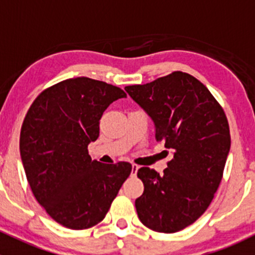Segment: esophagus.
Segmentation results:
<instances>
[{
	"label": "esophagus",
	"mask_w": 255,
	"mask_h": 255,
	"mask_svg": "<svg viewBox=\"0 0 255 255\" xmlns=\"http://www.w3.org/2000/svg\"><path fill=\"white\" fill-rule=\"evenodd\" d=\"M138 169H139V166H138L137 164H133V165H132V175L133 176H135V174H137Z\"/></svg>",
	"instance_id": "obj_1"
}]
</instances>
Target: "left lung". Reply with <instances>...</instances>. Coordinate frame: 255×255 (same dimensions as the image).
<instances>
[{"mask_svg":"<svg viewBox=\"0 0 255 255\" xmlns=\"http://www.w3.org/2000/svg\"><path fill=\"white\" fill-rule=\"evenodd\" d=\"M126 91L153 120L156 142L174 153L161 175L138 170V217L155 232H179L204 215L221 184L231 148L226 113L201 81L182 71Z\"/></svg>","mask_w":255,"mask_h":255,"instance_id":"1","label":"left lung"}]
</instances>
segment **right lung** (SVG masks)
<instances>
[{"instance_id": "1", "label": "right lung", "mask_w": 255, "mask_h": 255, "mask_svg": "<svg viewBox=\"0 0 255 255\" xmlns=\"http://www.w3.org/2000/svg\"><path fill=\"white\" fill-rule=\"evenodd\" d=\"M126 92L90 78L68 79L40 92L20 128L19 150L30 190L55 222L86 230L105 218L132 173L127 161L91 160L105 110Z\"/></svg>"}]
</instances>
